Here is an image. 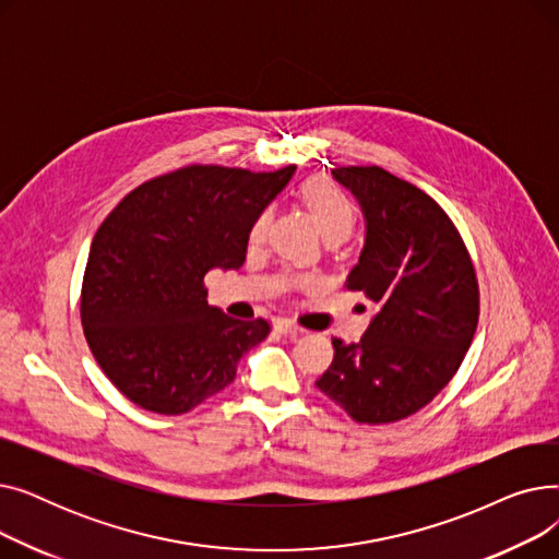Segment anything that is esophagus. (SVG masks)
<instances>
[{"mask_svg": "<svg viewBox=\"0 0 559 559\" xmlns=\"http://www.w3.org/2000/svg\"><path fill=\"white\" fill-rule=\"evenodd\" d=\"M278 333H283V335H301L304 333V329L301 326H297V324H292V321H287V319H281V321H276V326H274Z\"/></svg>", "mask_w": 559, "mask_h": 559, "instance_id": "34e87169", "label": "esophagus"}]
</instances>
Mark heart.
<instances>
[{"mask_svg": "<svg viewBox=\"0 0 559 559\" xmlns=\"http://www.w3.org/2000/svg\"><path fill=\"white\" fill-rule=\"evenodd\" d=\"M301 201L312 215L314 224L319 226L321 235H346L354 228V203L348 201V197L329 179H312L301 188ZM270 215L260 213L249 230V240L255 245L262 240L264 228H267Z\"/></svg>", "mask_w": 559, "mask_h": 559, "instance_id": "obj_1", "label": "heart"}]
</instances>
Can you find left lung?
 <instances>
[{
  "instance_id": "obj_1",
  "label": "left lung",
  "mask_w": 559,
  "mask_h": 559,
  "mask_svg": "<svg viewBox=\"0 0 559 559\" xmlns=\"http://www.w3.org/2000/svg\"><path fill=\"white\" fill-rule=\"evenodd\" d=\"M360 203L365 247L348 289L378 312L360 342L333 340L317 388L358 424H390L428 405L460 369L478 326V281L449 215L383 167H337Z\"/></svg>"
}]
</instances>
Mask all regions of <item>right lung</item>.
<instances>
[{
	"label": "right lung",
	"instance_id": "right-lung-1",
	"mask_svg": "<svg viewBox=\"0 0 559 559\" xmlns=\"http://www.w3.org/2000/svg\"><path fill=\"white\" fill-rule=\"evenodd\" d=\"M295 165H192L129 192L99 226L81 287V324L110 383L156 415H183L233 383L270 335L209 306L203 276L240 270L249 230Z\"/></svg>",
	"mask_w": 559,
	"mask_h": 559
}]
</instances>
